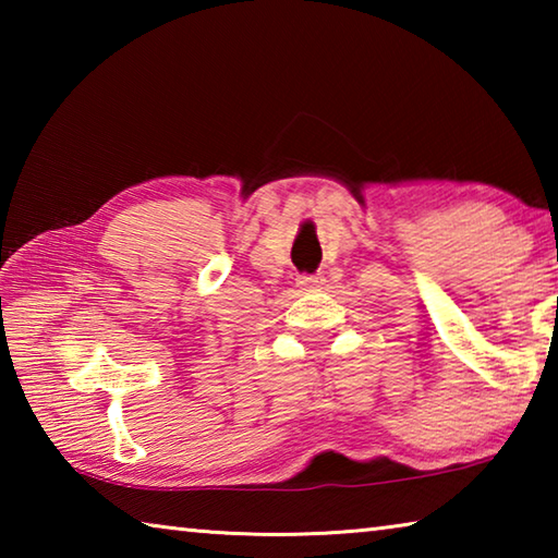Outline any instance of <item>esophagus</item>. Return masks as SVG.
Returning a JSON list of instances; mask_svg holds the SVG:
<instances>
[{
	"instance_id": "esophagus-1",
	"label": "esophagus",
	"mask_w": 558,
	"mask_h": 558,
	"mask_svg": "<svg viewBox=\"0 0 558 558\" xmlns=\"http://www.w3.org/2000/svg\"><path fill=\"white\" fill-rule=\"evenodd\" d=\"M323 282H325V278L319 276V272H302V276H298V288H302V290L319 288Z\"/></svg>"
}]
</instances>
